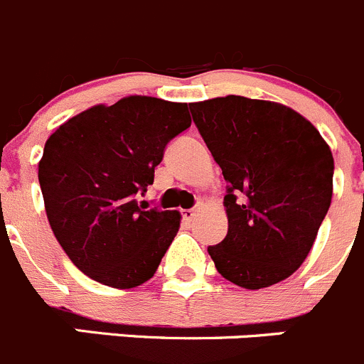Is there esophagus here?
Masks as SVG:
<instances>
[{
	"mask_svg": "<svg viewBox=\"0 0 364 364\" xmlns=\"http://www.w3.org/2000/svg\"><path fill=\"white\" fill-rule=\"evenodd\" d=\"M198 209L200 208H196V209H184V211H182V218H184L186 222H191V220L196 216V213H198Z\"/></svg>",
	"mask_w": 364,
	"mask_h": 364,
	"instance_id": "esophagus-1",
	"label": "esophagus"
}]
</instances>
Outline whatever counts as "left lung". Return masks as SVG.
Listing matches in <instances>:
<instances>
[{"mask_svg": "<svg viewBox=\"0 0 364 364\" xmlns=\"http://www.w3.org/2000/svg\"><path fill=\"white\" fill-rule=\"evenodd\" d=\"M189 109L228 182V236L208 247L216 271L251 291L283 282L305 262L330 208L328 144L279 102L228 95Z\"/></svg>", "mask_w": 364, "mask_h": 364, "instance_id": "left-lung-1", "label": "left lung"}]
</instances>
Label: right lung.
<instances>
[{
	"label": "right lung",
	"mask_w": 364,
	"mask_h": 364,
	"mask_svg": "<svg viewBox=\"0 0 364 364\" xmlns=\"http://www.w3.org/2000/svg\"><path fill=\"white\" fill-rule=\"evenodd\" d=\"M191 126L188 105L129 95L72 117L50 135L39 186L53 235L73 265L113 289L155 274L180 228L178 211L136 204L171 139Z\"/></svg>",
	"instance_id": "right-lung-1"
}]
</instances>
